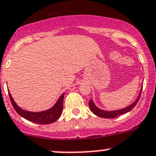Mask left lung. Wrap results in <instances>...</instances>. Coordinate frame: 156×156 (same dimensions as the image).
<instances>
[{
  "mask_svg": "<svg viewBox=\"0 0 156 156\" xmlns=\"http://www.w3.org/2000/svg\"><path fill=\"white\" fill-rule=\"evenodd\" d=\"M142 89H143V87L141 88L140 95H139V97L137 98V99L132 104H130L129 107H126V108H123L118 110H114V111H105V110H101V109L98 108V107H97L96 106H95V104H94L93 101H92L91 99L89 101V107H90L92 113H94V114L97 115L98 116H100V117H102V118H115L116 116H120V115L124 114V113L129 112L136 105V104L138 103L139 100H140V95H141L142 93Z\"/></svg>",
  "mask_w": 156,
  "mask_h": 156,
  "instance_id": "obj_1",
  "label": "left lung"
}]
</instances>
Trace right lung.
I'll return each mask as SVG.
<instances>
[{
	"label": "right lung",
	"instance_id": "right-lung-1",
	"mask_svg": "<svg viewBox=\"0 0 156 156\" xmlns=\"http://www.w3.org/2000/svg\"><path fill=\"white\" fill-rule=\"evenodd\" d=\"M65 94H62V96L58 98L56 104L47 110L42 112H30L24 110L18 107L15 101H13L11 94L9 92L10 100L13 105V108L16 110V113L25 118L29 121L33 122V123H39V124H49V123H54L61 116L63 110V99H64Z\"/></svg>",
	"mask_w": 156,
	"mask_h": 156
}]
</instances>
